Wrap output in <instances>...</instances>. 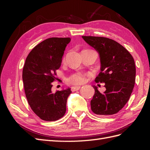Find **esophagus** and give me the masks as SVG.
<instances>
[{
    "label": "esophagus",
    "mask_w": 150,
    "mask_h": 150,
    "mask_svg": "<svg viewBox=\"0 0 150 150\" xmlns=\"http://www.w3.org/2000/svg\"><path fill=\"white\" fill-rule=\"evenodd\" d=\"M80 88H81V86H73V87L71 88V91H78Z\"/></svg>",
    "instance_id": "esophagus-1"
}]
</instances>
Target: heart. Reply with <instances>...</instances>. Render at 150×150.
I'll use <instances>...</instances> for the list:
<instances>
[{"label": "heart", "instance_id": "b5f03b06", "mask_svg": "<svg viewBox=\"0 0 150 150\" xmlns=\"http://www.w3.org/2000/svg\"><path fill=\"white\" fill-rule=\"evenodd\" d=\"M68 81L69 83L72 84H81L86 81V77L83 73L78 72L70 76Z\"/></svg>", "mask_w": 150, "mask_h": 150}]
</instances>
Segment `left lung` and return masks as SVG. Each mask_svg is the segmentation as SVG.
<instances>
[{"label": "left lung", "instance_id": "8db88e82", "mask_svg": "<svg viewBox=\"0 0 150 150\" xmlns=\"http://www.w3.org/2000/svg\"><path fill=\"white\" fill-rule=\"evenodd\" d=\"M82 39L98 53L100 73L96 82H104L103 93L93 86L95 94L91 100L93 112L99 115L117 113L131 96L135 82L136 68L131 54L119 43L106 37L82 36Z\"/></svg>", "mask_w": 150, "mask_h": 150}]
</instances>
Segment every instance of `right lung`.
Instances as JSON below:
<instances>
[{
	"instance_id": "obj_1",
	"label": "right lung",
	"mask_w": 150,
	"mask_h": 150,
	"mask_svg": "<svg viewBox=\"0 0 150 150\" xmlns=\"http://www.w3.org/2000/svg\"><path fill=\"white\" fill-rule=\"evenodd\" d=\"M67 38L52 37L44 40L31 51L22 71L25 94L31 110L41 119L55 121L66 113L70 88L53 92L52 82L56 70L61 65Z\"/></svg>"
}]
</instances>
